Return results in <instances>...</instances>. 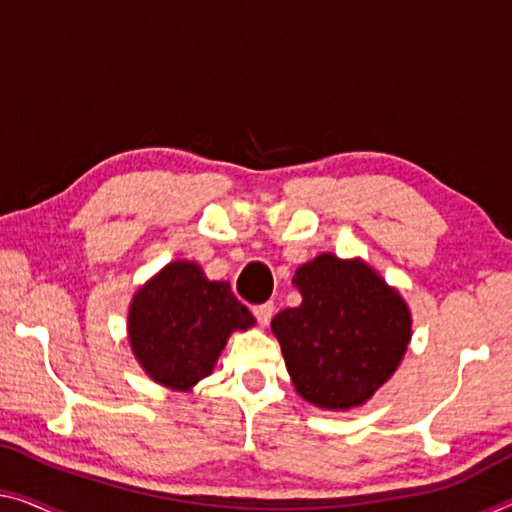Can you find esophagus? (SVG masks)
Listing matches in <instances>:
<instances>
[{
    "label": "esophagus",
    "mask_w": 512,
    "mask_h": 512,
    "mask_svg": "<svg viewBox=\"0 0 512 512\" xmlns=\"http://www.w3.org/2000/svg\"><path fill=\"white\" fill-rule=\"evenodd\" d=\"M273 310H276V308H273V303H262V305H255V308H253L257 322L262 326H269L271 317H273Z\"/></svg>",
    "instance_id": "1"
}]
</instances>
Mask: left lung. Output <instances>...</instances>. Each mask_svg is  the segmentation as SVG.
Segmentation results:
<instances>
[{
  "mask_svg": "<svg viewBox=\"0 0 512 512\" xmlns=\"http://www.w3.org/2000/svg\"><path fill=\"white\" fill-rule=\"evenodd\" d=\"M292 282L301 305L278 312L271 331L296 393L326 411L361 407L407 354L414 324L407 301L361 257L322 253Z\"/></svg>",
  "mask_w": 512,
  "mask_h": 512,
  "instance_id": "obj_1",
  "label": "left lung"
}]
</instances>
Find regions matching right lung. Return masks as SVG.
I'll return each mask as SVG.
<instances>
[{"mask_svg": "<svg viewBox=\"0 0 512 512\" xmlns=\"http://www.w3.org/2000/svg\"><path fill=\"white\" fill-rule=\"evenodd\" d=\"M253 326V312L230 282L209 280L197 262L174 259L133 294L126 331L144 375L190 391L211 375L230 335Z\"/></svg>", "mask_w": 512, "mask_h": 512, "instance_id": "add662e5", "label": "right lung"}]
</instances>
